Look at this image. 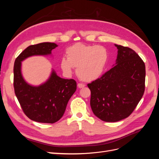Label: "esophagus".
<instances>
[{
    "instance_id": "34e87169",
    "label": "esophagus",
    "mask_w": 159,
    "mask_h": 159,
    "mask_svg": "<svg viewBox=\"0 0 159 159\" xmlns=\"http://www.w3.org/2000/svg\"><path fill=\"white\" fill-rule=\"evenodd\" d=\"M78 88H84V87H85V84H84L79 83V84H78Z\"/></svg>"
}]
</instances>
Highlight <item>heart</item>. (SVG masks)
<instances>
[{"label": "heart", "mask_w": 159, "mask_h": 159, "mask_svg": "<svg viewBox=\"0 0 159 159\" xmlns=\"http://www.w3.org/2000/svg\"><path fill=\"white\" fill-rule=\"evenodd\" d=\"M66 57H62L60 61L61 68L66 74L71 75L74 67L80 79L91 81L103 74L109 54L103 46L77 43L66 50Z\"/></svg>", "instance_id": "b5f03b06"}]
</instances>
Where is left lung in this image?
Here are the masks:
<instances>
[{"label": "left lung", "instance_id": "obj_1", "mask_svg": "<svg viewBox=\"0 0 159 159\" xmlns=\"http://www.w3.org/2000/svg\"><path fill=\"white\" fill-rule=\"evenodd\" d=\"M116 63L100 78L88 84L90 105L96 117L117 122L132 113L145 91V65L137 53L121 45Z\"/></svg>", "mask_w": 159, "mask_h": 159}]
</instances>
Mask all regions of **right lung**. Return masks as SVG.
I'll use <instances>...</instances> for the list:
<instances>
[{
    "label": "right lung",
    "mask_w": 159,
    "mask_h": 159,
    "mask_svg": "<svg viewBox=\"0 0 159 159\" xmlns=\"http://www.w3.org/2000/svg\"><path fill=\"white\" fill-rule=\"evenodd\" d=\"M57 46L51 42L31 45L21 52L14 61V92L24 113L36 122L54 123L59 121L77 88L74 80L61 78L54 70L48 80L38 86L30 85L23 78L21 72L23 60L33 56L50 55Z\"/></svg>",
    "instance_id": "add662e5"
}]
</instances>
